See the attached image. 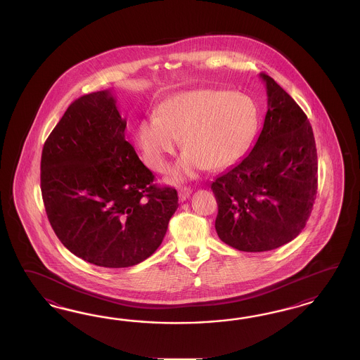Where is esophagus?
Listing matches in <instances>:
<instances>
[{
  "mask_svg": "<svg viewBox=\"0 0 360 360\" xmlns=\"http://www.w3.org/2000/svg\"><path fill=\"white\" fill-rule=\"evenodd\" d=\"M191 187H181L179 188V200H186L188 196H190V194H191Z\"/></svg>",
  "mask_w": 360,
  "mask_h": 360,
  "instance_id": "34e87169",
  "label": "esophagus"
}]
</instances>
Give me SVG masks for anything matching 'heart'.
I'll return each instance as SVG.
<instances>
[{"label": "heart", "instance_id": "1", "mask_svg": "<svg viewBox=\"0 0 360 360\" xmlns=\"http://www.w3.org/2000/svg\"><path fill=\"white\" fill-rule=\"evenodd\" d=\"M256 124L257 109L250 98L229 91L196 89L167 98L158 116L142 121L139 143L146 164L162 172L167 154L182 137L186 153L172 173L173 181H181L203 167L219 170L235 161Z\"/></svg>", "mask_w": 360, "mask_h": 360}]
</instances>
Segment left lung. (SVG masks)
Instances as JSON below:
<instances>
[{"mask_svg": "<svg viewBox=\"0 0 360 360\" xmlns=\"http://www.w3.org/2000/svg\"><path fill=\"white\" fill-rule=\"evenodd\" d=\"M262 133L239 164L219 175L215 229L221 241L243 252L272 251L305 229L316 200V140L305 112L272 77Z\"/></svg>", "mask_w": 360, "mask_h": 360, "instance_id": "left-lung-1", "label": "left lung"}]
</instances>
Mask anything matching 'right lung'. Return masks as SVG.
<instances>
[{"instance_id": "1", "label": "right lung", "mask_w": 360, "mask_h": 360, "mask_svg": "<svg viewBox=\"0 0 360 360\" xmlns=\"http://www.w3.org/2000/svg\"><path fill=\"white\" fill-rule=\"evenodd\" d=\"M127 120L110 91L80 96L44 142L41 190L55 235L84 262L127 268L161 245L178 208L173 187L125 141Z\"/></svg>"}]
</instances>
